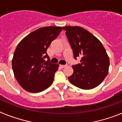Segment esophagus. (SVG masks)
I'll return each instance as SVG.
<instances>
[{"instance_id": "34e87169", "label": "esophagus", "mask_w": 122, "mask_h": 122, "mask_svg": "<svg viewBox=\"0 0 122 122\" xmlns=\"http://www.w3.org/2000/svg\"><path fill=\"white\" fill-rule=\"evenodd\" d=\"M66 66H67L66 65H60V66L61 68H65V67H66Z\"/></svg>"}]
</instances>
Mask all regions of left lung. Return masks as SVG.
Segmentation results:
<instances>
[{"instance_id": "obj_1", "label": "left lung", "mask_w": 122, "mask_h": 122, "mask_svg": "<svg viewBox=\"0 0 122 122\" xmlns=\"http://www.w3.org/2000/svg\"><path fill=\"white\" fill-rule=\"evenodd\" d=\"M73 49L74 59L80 63L73 65V74L68 77L72 84L84 90L93 89L107 75L109 59L101 42L86 29L78 26L62 27Z\"/></svg>"}]
</instances>
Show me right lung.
I'll list each match as a JSON object with an SVG mask.
<instances>
[{
	"label": "right lung",
	"instance_id": "obj_1",
	"mask_svg": "<svg viewBox=\"0 0 122 122\" xmlns=\"http://www.w3.org/2000/svg\"><path fill=\"white\" fill-rule=\"evenodd\" d=\"M62 30L61 27L40 28L17 46L12 60L13 71L18 83L27 91L40 92L53 82L59 65L51 63L46 51Z\"/></svg>",
	"mask_w": 122,
	"mask_h": 122
}]
</instances>
